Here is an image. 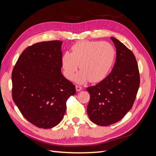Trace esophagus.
<instances>
[{
    "instance_id": "esophagus-1",
    "label": "esophagus",
    "mask_w": 156,
    "mask_h": 156,
    "mask_svg": "<svg viewBox=\"0 0 156 156\" xmlns=\"http://www.w3.org/2000/svg\"><path fill=\"white\" fill-rule=\"evenodd\" d=\"M76 90L77 91V92H79V91H81V90H82V87H81V86H79V85H76Z\"/></svg>"
}]
</instances>
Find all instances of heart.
Segmentation results:
<instances>
[{
	"instance_id": "obj_1",
	"label": "heart",
	"mask_w": 156,
	"mask_h": 156,
	"mask_svg": "<svg viewBox=\"0 0 156 156\" xmlns=\"http://www.w3.org/2000/svg\"><path fill=\"white\" fill-rule=\"evenodd\" d=\"M115 57L113 46L106 41H81L74 44L72 53L65 52L62 57V66L65 77L72 79L79 67L81 70L75 80L83 83L89 81L98 82L110 70Z\"/></svg>"
}]
</instances>
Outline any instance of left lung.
<instances>
[{
    "mask_svg": "<svg viewBox=\"0 0 156 156\" xmlns=\"http://www.w3.org/2000/svg\"><path fill=\"white\" fill-rule=\"evenodd\" d=\"M116 49V62L107 77L89 87L88 115L92 122L107 126L120 121L133 107L140 84L135 56L119 40L111 37Z\"/></svg>",
    "mask_w": 156,
    "mask_h": 156,
    "instance_id": "8db88e82",
    "label": "left lung"
}]
</instances>
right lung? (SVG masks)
<instances>
[{
    "mask_svg": "<svg viewBox=\"0 0 156 156\" xmlns=\"http://www.w3.org/2000/svg\"><path fill=\"white\" fill-rule=\"evenodd\" d=\"M62 41L33 44L23 52L12 73V98L22 115L40 128L58 124L75 86L61 73Z\"/></svg>",
    "mask_w": 156,
    "mask_h": 156,
    "instance_id": "1",
    "label": "right lung"
}]
</instances>
